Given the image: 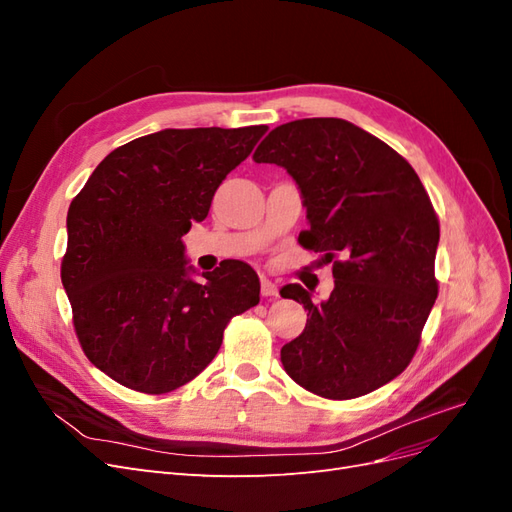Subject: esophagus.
I'll use <instances>...</instances> for the list:
<instances>
[{
  "instance_id": "esophagus-1",
  "label": "esophagus",
  "mask_w": 512,
  "mask_h": 512,
  "mask_svg": "<svg viewBox=\"0 0 512 512\" xmlns=\"http://www.w3.org/2000/svg\"><path fill=\"white\" fill-rule=\"evenodd\" d=\"M260 292H262V297H277V284L267 280V277H262V280H260Z\"/></svg>"
}]
</instances>
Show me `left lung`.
Returning a JSON list of instances; mask_svg holds the SVG:
<instances>
[{
	"instance_id": "8db88e82",
	"label": "left lung",
	"mask_w": 512,
	"mask_h": 512,
	"mask_svg": "<svg viewBox=\"0 0 512 512\" xmlns=\"http://www.w3.org/2000/svg\"><path fill=\"white\" fill-rule=\"evenodd\" d=\"M297 183L309 230L303 247L333 262L335 288L314 303L301 284L303 333L282 348L286 374L309 393L352 399L408 367L438 297L440 224L414 168L380 138L337 117L277 126L254 151Z\"/></svg>"
}]
</instances>
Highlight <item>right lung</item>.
I'll list each match as a JSON object with an SVG mask.
<instances>
[{"instance_id": "right-lung-1", "label": "right lung", "mask_w": 512, "mask_h": 512, "mask_svg": "<svg viewBox=\"0 0 512 512\" xmlns=\"http://www.w3.org/2000/svg\"><path fill=\"white\" fill-rule=\"evenodd\" d=\"M267 126L160 130L108 153L68 209L61 284L87 359L128 389L160 395L194 380L232 316L258 305L241 260L194 280L183 235Z\"/></svg>"}]
</instances>
